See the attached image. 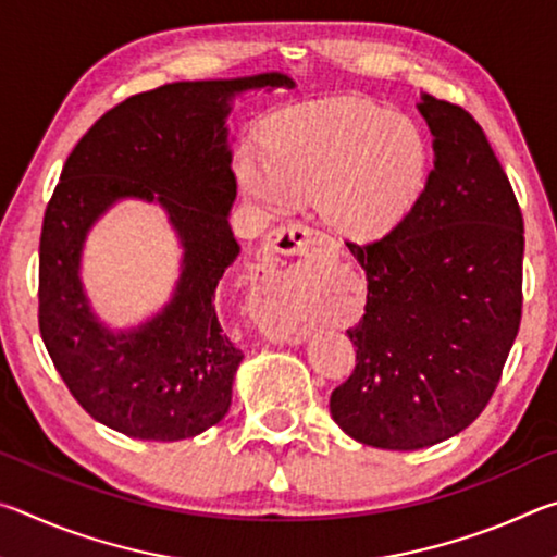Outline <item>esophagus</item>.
Masks as SVG:
<instances>
[{
    "mask_svg": "<svg viewBox=\"0 0 557 557\" xmlns=\"http://www.w3.org/2000/svg\"><path fill=\"white\" fill-rule=\"evenodd\" d=\"M329 240L322 233L309 228L305 223H287L277 228L275 233L268 238V248L262 252L256 272H258V285L260 287H275V272H277V262L280 256H307L309 250L314 248H324L326 250ZM260 324L270 336L280 338V342H289V344H299L305 338V332L297 329L295 324H289L287 319H282L277 314L272 317H262Z\"/></svg>",
    "mask_w": 557,
    "mask_h": 557,
    "instance_id": "1",
    "label": "esophagus"
}]
</instances>
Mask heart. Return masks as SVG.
<instances>
[{"mask_svg": "<svg viewBox=\"0 0 557 557\" xmlns=\"http://www.w3.org/2000/svg\"><path fill=\"white\" fill-rule=\"evenodd\" d=\"M430 145L412 120L358 100L287 112L268 137V162L245 152L238 182L268 211L319 194L336 231L375 238L395 228L425 191Z\"/></svg>", "mask_w": 557, "mask_h": 557, "instance_id": "1", "label": "heart"}]
</instances>
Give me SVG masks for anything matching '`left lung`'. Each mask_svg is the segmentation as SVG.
<instances>
[{
    "instance_id": "8db88e82",
    "label": "left lung",
    "mask_w": 557,
    "mask_h": 557,
    "mask_svg": "<svg viewBox=\"0 0 557 557\" xmlns=\"http://www.w3.org/2000/svg\"><path fill=\"white\" fill-rule=\"evenodd\" d=\"M435 169L379 240L346 243L366 272V312L346 329L356 369L329 400L346 435L420 449L469 428L521 326L523 215L479 122L422 96Z\"/></svg>"
}]
</instances>
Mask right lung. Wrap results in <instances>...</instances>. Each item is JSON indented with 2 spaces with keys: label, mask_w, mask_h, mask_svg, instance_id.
Listing matches in <instances>:
<instances>
[{
  "label": "right lung",
  "mask_w": 557,
  "mask_h": 557,
  "mask_svg": "<svg viewBox=\"0 0 557 557\" xmlns=\"http://www.w3.org/2000/svg\"><path fill=\"white\" fill-rule=\"evenodd\" d=\"M292 88L282 73L184 81L108 110L73 147L44 213L39 332L83 410L127 437L199 435L231 408L243 351L215 314V287L238 258L228 127L235 92ZM125 195L159 200L185 245V270L162 315L132 333L97 324L82 295L79 248L97 215Z\"/></svg>",
  "instance_id": "obj_1"
}]
</instances>
